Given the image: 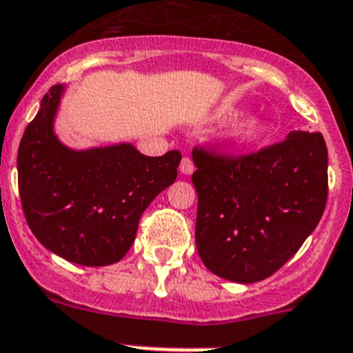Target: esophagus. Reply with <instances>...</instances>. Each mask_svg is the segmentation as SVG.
I'll return each instance as SVG.
<instances>
[{"instance_id": "34e87169", "label": "esophagus", "mask_w": 353, "mask_h": 353, "mask_svg": "<svg viewBox=\"0 0 353 353\" xmlns=\"http://www.w3.org/2000/svg\"><path fill=\"white\" fill-rule=\"evenodd\" d=\"M192 171H194V164H192V161L189 159V157H183L182 162H180V173L191 174Z\"/></svg>"}]
</instances>
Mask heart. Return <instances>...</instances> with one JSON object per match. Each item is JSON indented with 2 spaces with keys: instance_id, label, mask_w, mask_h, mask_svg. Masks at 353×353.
<instances>
[{
  "instance_id": "obj_1",
  "label": "heart",
  "mask_w": 353,
  "mask_h": 353,
  "mask_svg": "<svg viewBox=\"0 0 353 353\" xmlns=\"http://www.w3.org/2000/svg\"><path fill=\"white\" fill-rule=\"evenodd\" d=\"M234 110H228L232 114ZM266 134V121L261 116L243 117L230 126L225 134V139L232 146H250L261 141Z\"/></svg>"
}]
</instances>
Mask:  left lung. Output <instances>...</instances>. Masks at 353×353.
<instances>
[{"mask_svg":"<svg viewBox=\"0 0 353 353\" xmlns=\"http://www.w3.org/2000/svg\"><path fill=\"white\" fill-rule=\"evenodd\" d=\"M196 248L221 279L252 284L296 254L323 216L327 144L320 132L293 130L248 155L194 148Z\"/></svg>","mask_w":353,"mask_h":353,"instance_id":"8db88e82","label":"left lung"}]
</instances>
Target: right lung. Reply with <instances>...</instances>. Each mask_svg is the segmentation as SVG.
<instances>
[{"label":"right lung","mask_w":353,"mask_h":353,"mask_svg":"<svg viewBox=\"0 0 353 353\" xmlns=\"http://www.w3.org/2000/svg\"><path fill=\"white\" fill-rule=\"evenodd\" d=\"M64 85H53L17 152L26 223L44 248L80 266H108L130 250L159 192L176 180L182 155L146 157L132 144L74 152L53 132Z\"/></svg>","instance_id":"add662e5"}]
</instances>
